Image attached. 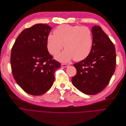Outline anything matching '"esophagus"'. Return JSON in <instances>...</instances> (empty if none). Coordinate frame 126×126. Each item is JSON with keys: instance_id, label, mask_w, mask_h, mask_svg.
<instances>
[{"instance_id": "1", "label": "esophagus", "mask_w": 126, "mask_h": 126, "mask_svg": "<svg viewBox=\"0 0 126 126\" xmlns=\"http://www.w3.org/2000/svg\"><path fill=\"white\" fill-rule=\"evenodd\" d=\"M69 64H64V63H63L62 64V66L63 68H67L68 67H69Z\"/></svg>"}]
</instances>
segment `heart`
Masks as SVG:
<instances>
[{"label": "heart", "mask_w": 126, "mask_h": 126, "mask_svg": "<svg viewBox=\"0 0 126 126\" xmlns=\"http://www.w3.org/2000/svg\"><path fill=\"white\" fill-rule=\"evenodd\" d=\"M64 47V51L56 56L61 62L66 63L74 58L80 61L90 53L93 45L91 30L86 26L62 25L57 27L54 34L47 36V48L53 55H56Z\"/></svg>", "instance_id": "heart-1"}]
</instances>
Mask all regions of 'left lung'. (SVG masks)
<instances>
[{
  "instance_id": "1",
  "label": "left lung",
  "mask_w": 126,
  "mask_h": 126,
  "mask_svg": "<svg viewBox=\"0 0 126 126\" xmlns=\"http://www.w3.org/2000/svg\"><path fill=\"white\" fill-rule=\"evenodd\" d=\"M93 45L90 53L74 64L76 74L72 78L74 87L88 95H95L109 84L115 70V46L99 26L92 28Z\"/></svg>"
}]
</instances>
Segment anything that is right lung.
Listing matches in <instances>:
<instances>
[{"mask_svg":"<svg viewBox=\"0 0 126 126\" xmlns=\"http://www.w3.org/2000/svg\"><path fill=\"white\" fill-rule=\"evenodd\" d=\"M52 29L40 23L27 28L12 48V72L17 84L26 93L41 95L51 88L54 73L61 63L53 59L47 49V36Z\"/></svg>","mask_w":126,"mask_h":126,"instance_id":"obj_1","label":"right lung"}]
</instances>
